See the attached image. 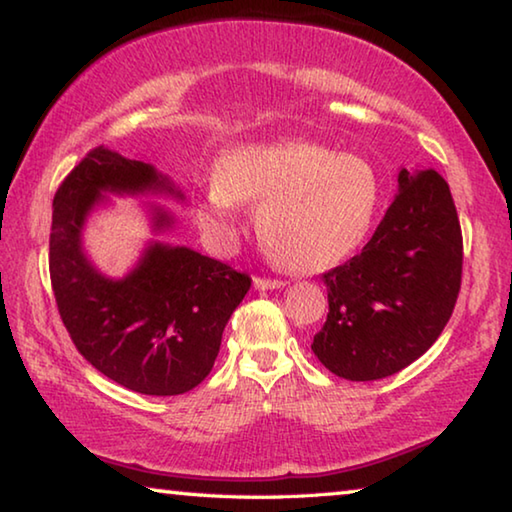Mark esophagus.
I'll return each instance as SVG.
<instances>
[{
	"instance_id": "1",
	"label": "esophagus",
	"mask_w": 512,
	"mask_h": 512,
	"mask_svg": "<svg viewBox=\"0 0 512 512\" xmlns=\"http://www.w3.org/2000/svg\"><path fill=\"white\" fill-rule=\"evenodd\" d=\"M286 286V283H283L281 279H261V276H256L254 279V288L256 290H279V288H283Z\"/></svg>"
}]
</instances>
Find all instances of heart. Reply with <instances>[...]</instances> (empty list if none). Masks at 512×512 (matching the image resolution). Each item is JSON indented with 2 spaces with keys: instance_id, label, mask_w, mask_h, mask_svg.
Instances as JSON below:
<instances>
[{
  "instance_id": "obj_1",
  "label": "heart",
  "mask_w": 512,
  "mask_h": 512,
  "mask_svg": "<svg viewBox=\"0 0 512 512\" xmlns=\"http://www.w3.org/2000/svg\"><path fill=\"white\" fill-rule=\"evenodd\" d=\"M381 177L354 154L308 140L251 142L224 152L201 192L197 220L208 236H236L240 204H261V245L283 270L313 274L363 247L381 208Z\"/></svg>"
}]
</instances>
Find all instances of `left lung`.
<instances>
[{
    "label": "left lung",
    "mask_w": 512,
    "mask_h": 512,
    "mask_svg": "<svg viewBox=\"0 0 512 512\" xmlns=\"http://www.w3.org/2000/svg\"><path fill=\"white\" fill-rule=\"evenodd\" d=\"M397 183L363 251L322 274L329 315L311 349L347 381L404 370L438 340L458 299L463 236L447 181L401 167Z\"/></svg>",
    "instance_id": "1"
}]
</instances>
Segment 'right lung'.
<instances>
[{
	"label": "right lung",
	"instance_id": "obj_1",
	"mask_svg": "<svg viewBox=\"0 0 512 512\" xmlns=\"http://www.w3.org/2000/svg\"><path fill=\"white\" fill-rule=\"evenodd\" d=\"M108 195L183 192L154 165L97 147L67 174L54 197L49 276L74 347L108 379L140 395H183L206 379L224 326L251 288L247 274L190 247L149 240L138 263L113 279L83 249V226ZM152 231L174 226L149 206Z\"/></svg>",
	"mask_w": 512,
	"mask_h": 512
}]
</instances>
